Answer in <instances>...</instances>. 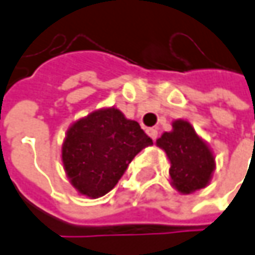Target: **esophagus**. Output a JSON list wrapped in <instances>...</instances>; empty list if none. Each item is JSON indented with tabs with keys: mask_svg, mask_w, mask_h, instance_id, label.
Here are the masks:
<instances>
[{
	"mask_svg": "<svg viewBox=\"0 0 255 255\" xmlns=\"http://www.w3.org/2000/svg\"><path fill=\"white\" fill-rule=\"evenodd\" d=\"M145 132L148 134V137L152 139V141H155L157 137H158V131H157V129H154V128H147V129H145Z\"/></svg>",
	"mask_w": 255,
	"mask_h": 255,
	"instance_id": "obj_1",
	"label": "esophagus"
}]
</instances>
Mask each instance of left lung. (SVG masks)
I'll return each mask as SVG.
<instances>
[{
	"label": "left lung",
	"instance_id": "8db88e82",
	"mask_svg": "<svg viewBox=\"0 0 255 255\" xmlns=\"http://www.w3.org/2000/svg\"><path fill=\"white\" fill-rule=\"evenodd\" d=\"M170 161V184L180 194L205 188L216 170L213 149L187 120H174L171 131L155 141Z\"/></svg>",
	"mask_w": 255,
	"mask_h": 255
}]
</instances>
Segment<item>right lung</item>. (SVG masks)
Instances as JSON below:
<instances>
[{
	"instance_id": "add662e5",
	"label": "right lung",
	"mask_w": 255,
	"mask_h": 255,
	"mask_svg": "<svg viewBox=\"0 0 255 255\" xmlns=\"http://www.w3.org/2000/svg\"><path fill=\"white\" fill-rule=\"evenodd\" d=\"M152 139L116 108H100L74 121L62 141L65 174L78 194L98 198L111 191L128 164Z\"/></svg>"
}]
</instances>
